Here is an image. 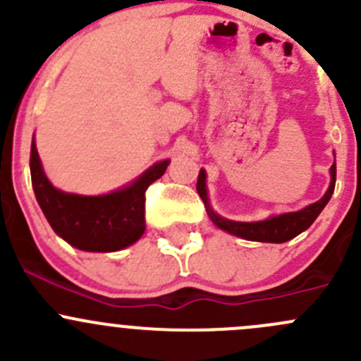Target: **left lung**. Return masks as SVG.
I'll use <instances>...</instances> for the list:
<instances>
[{
	"label": "left lung",
	"mask_w": 361,
	"mask_h": 361,
	"mask_svg": "<svg viewBox=\"0 0 361 361\" xmlns=\"http://www.w3.org/2000/svg\"><path fill=\"white\" fill-rule=\"evenodd\" d=\"M336 162L330 167V187L326 190V194L323 195L319 201H316L311 206L304 207L300 211H295V213H285L278 214V216H271L264 221H234L227 220L224 216H218L213 209H211L209 201H207V190H206V173L204 169L199 171L197 178V192L204 201L207 214H209L211 221L216 225L221 231L228 232L232 235H238V238L248 239V241H258V243H286L290 239H293L295 235H298L300 232H304L305 228H309L312 225V221L318 218V214L322 213L323 207L326 206V202L330 201L334 194V188H336Z\"/></svg>",
	"instance_id": "1"
}]
</instances>
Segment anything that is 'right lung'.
<instances>
[{
  "mask_svg": "<svg viewBox=\"0 0 361 361\" xmlns=\"http://www.w3.org/2000/svg\"><path fill=\"white\" fill-rule=\"evenodd\" d=\"M169 160H160L126 188L104 195L68 194L45 176L31 145V181L36 201L57 235L83 251H118L134 245L145 232V192L166 173Z\"/></svg>",
  "mask_w": 361,
  "mask_h": 361,
  "instance_id": "obj_1",
  "label": "right lung"
}]
</instances>
